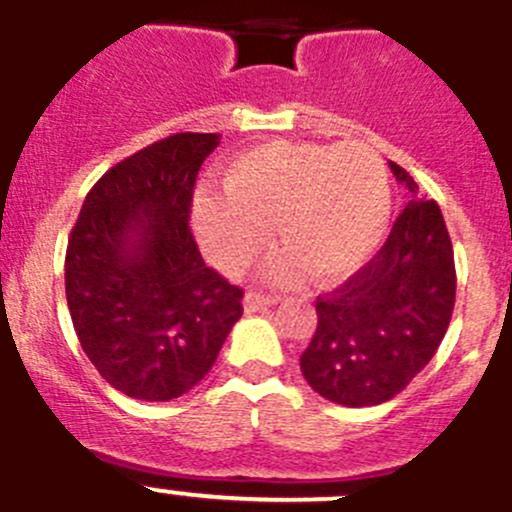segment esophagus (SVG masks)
I'll list each match as a JSON object with an SVG mask.
<instances>
[{
  "instance_id": "34e87169",
  "label": "esophagus",
  "mask_w": 512,
  "mask_h": 512,
  "mask_svg": "<svg viewBox=\"0 0 512 512\" xmlns=\"http://www.w3.org/2000/svg\"><path fill=\"white\" fill-rule=\"evenodd\" d=\"M275 297L272 295H262V292H247L245 295V312H257L265 310V307L275 305Z\"/></svg>"
}]
</instances>
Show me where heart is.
I'll use <instances>...</instances> for the list:
<instances>
[{
	"mask_svg": "<svg viewBox=\"0 0 512 512\" xmlns=\"http://www.w3.org/2000/svg\"><path fill=\"white\" fill-rule=\"evenodd\" d=\"M225 195H202L192 222L212 262L250 270L270 247V225L290 260L315 282L355 272L390 220L388 165L367 142H270L242 152L225 172Z\"/></svg>",
	"mask_w": 512,
	"mask_h": 512,
	"instance_id": "heart-1",
	"label": "heart"
}]
</instances>
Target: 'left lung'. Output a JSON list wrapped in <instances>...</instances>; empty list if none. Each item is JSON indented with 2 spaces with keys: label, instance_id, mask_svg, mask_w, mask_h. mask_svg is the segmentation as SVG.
<instances>
[{
  "label": "left lung",
  "instance_id": "8db88e82",
  "mask_svg": "<svg viewBox=\"0 0 512 512\" xmlns=\"http://www.w3.org/2000/svg\"><path fill=\"white\" fill-rule=\"evenodd\" d=\"M410 202L388 240L335 292L317 297V327L300 357L310 388L345 408L395 398L433 360L455 307V257L438 202L390 162Z\"/></svg>",
  "mask_w": 512,
  "mask_h": 512
}]
</instances>
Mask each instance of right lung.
I'll list each match as a JSON object with an SVG mask.
<instances>
[{
	"label": "right lung",
	"instance_id": "right-lung-1",
	"mask_svg": "<svg viewBox=\"0 0 512 512\" xmlns=\"http://www.w3.org/2000/svg\"><path fill=\"white\" fill-rule=\"evenodd\" d=\"M220 135L165 137L99 177L64 257L79 345L119 393L167 403L215 365L242 290L205 265L190 230L202 162Z\"/></svg>",
	"mask_w": 512,
	"mask_h": 512
}]
</instances>
